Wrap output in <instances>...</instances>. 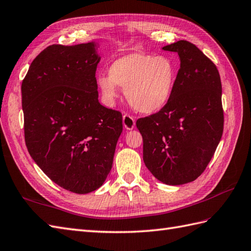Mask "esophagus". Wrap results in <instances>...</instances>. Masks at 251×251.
<instances>
[{
	"label": "esophagus",
	"mask_w": 251,
	"mask_h": 251,
	"mask_svg": "<svg viewBox=\"0 0 251 251\" xmlns=\"http://www.w3.org/2000/svg\"><path fill=\"white\" fill-rule=\"evenodd\" d=\"M123 125L126 128V129L130 130L136 125V121L129 114H124L123 115Z\"/></svg>",
	"instance_id": "1"
}]
</instances>
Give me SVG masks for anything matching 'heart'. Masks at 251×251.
I'll return each instance as SVG.
<instances>
[{"instance_id":"b5f03b06","label":"heart","mask_w":251,"mask_h":251,"mask_svg":"<svg viewBox=\"0 0 251 251\" xmlns=\"http://www.w3.org/2000/svg\"><path fill=\"white\" fill-rule=\"evenodd\" d=\"M177 77L175 63L165 56L131 53L115 60L109 75L100 74L98 83L109 101L118 96V88H125L131 107L142 113H155L168 104Z\"/></svg>"}]
</instances>
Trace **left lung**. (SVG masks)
<instances>
[{
	"label": "left lung",
	"instance_id": "left-lung-1",
	"mask_svg": "<svg viewBox=\"0 0 251 251\" xmlns=\"http://www.w3.org/2000/svg\"><path fill=\"white\" fill-rule=\"evenodd\" d=\"M180 58L174 90L161 110L137 120L143 160L158 180L194 181L213 157L224 130L222 82L214 62L195 44L180 40L163 48Z\"/></svg>",
	"mask_w": 251,
	"mask_h": 251
}]
</instances>
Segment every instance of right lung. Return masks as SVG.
<instances>
[{
	"label": "right lung",
	"instance_id": "obj_1",
	"mask_svg": "<svg viewBox=\"0 0 251 251\" xmlns=\"http://www.w3.org/2000/svg\"><path fill=\"white\" fill-rule=\"evenodd\" d=\"M96 50L94 42L50 46L21 86L30 157L50 180L76 194L104 183L123 130L122 113L99 101Z\"/></svg>",
	"mask_w": 251,
	"mask_h": 251
}]
</instances>
